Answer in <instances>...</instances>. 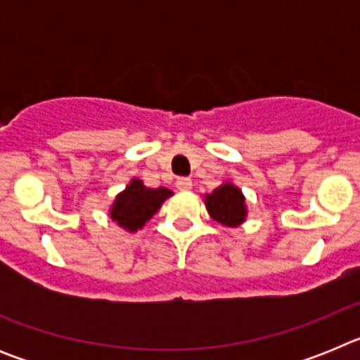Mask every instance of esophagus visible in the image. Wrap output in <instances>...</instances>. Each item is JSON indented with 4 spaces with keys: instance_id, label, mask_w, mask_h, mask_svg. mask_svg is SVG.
I'll list each match as a JSON object with an SVG mask.
<instances>
[{
    "instance_id": "34e87169",
    "label": "esophagus",
    "mask_w": 360,
    "mask_h": 360,
    "mask_svg": "<svg viewBox=\"0 0 360 360\" xmlns=\"http://www.w3.org/2000/svg\"><path fill=\"white\" fill-rule=\"evenodd\" d=\"M176 187L180 191H189L191 187H193V182H191V178L180 176V178H176Z\"/></svg>"
}]
</instances>
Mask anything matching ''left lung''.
Here are the masks:
<instances>
[{"mask_svg": "<svg viewBox=\"0 0 360 360\" xmlns=\"http://www.w3.org/2000/svg\"><path fill=\"white\" fill-rule=\"evenodd\" d=\"M205 205L211 218L225 227H238L247 216L243 195L232 184H224L212 191L211 195H205Z\"/></svg>", "mask_w": 360, "mask_h": 360, "instance_id": "8db88e82", "label": "left lung"}]
</instances>
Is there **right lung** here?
Returning a JSON list of instances; mask_svg holds the SVG:
<instances>
[{"label": "right lung", "instance_id": "obj_1", "mask_svg": "<svg viewBox=\"0 0 360 360\" xmlns=\"http://www.w3.org/2000/svg\"><path fill=\"white\" fill-rule=\"evenodd\" d=\"M171 195L173 193L165 187L149 189L139 178H133L129 186L115 198L110 216L122 229L135 232L144 227L146 221L160 209L162 203Z\"/></svg>", "mask_w": 360, "mask_h": 360}]
</instances>
